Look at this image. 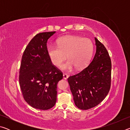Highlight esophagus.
<instances>
[{
	"mask_svg": "<svg viewBox=\"0 0 130 130\" xmlns=\"http://www.w3.org/2000/svg\"><path fill=\"white\" fill-rule=\"evenodd\" d=\"M63 78L65 79V80H67V79L68 78V75L66 73H63Z\"/></svg>",
	"mask_w": 130,
	"mask_h": 130,
	"instance_id": "obj_1",
	"label": "esophagus"
}]
</instances>
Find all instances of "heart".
Here are the masks:
<instances>
[{
	"label": "heart",
	"instance_id": "heart-1",
	"mask_svg": "<svg viewBox=\"0 0 130 130\" xmlns=\"http://www.w3.org/2000/svg\"><path fill=\"white\" fill-rule=\"evenodd\" d=\"M93 52V45L89 39L78 36H65L59 38L57 46L49 45L47 53L50 60L54 65L60 66L67 58V62L61 65V69L70 71L76 68L83 69L88 64Z\"/></svg>",
	"mask_w": 130,
	"mask_h": 130
}]
</instances>
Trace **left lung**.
I'll return each instance as SVG.
<instances>
[{"instance_id":"8db88e82","label":"left lung","mask_w":130,"mask_h":130,"mask_svg":"<svg viewBox=\"0 0 130 130\" xmlns=\"http://www.w3.org/2000/svg\"><path fill=\"white\" fill-rule=\"evenodd\" d=\"M96 53L90 64L80 73L68 78L74 104L87 110L104 99L111 87V61L106 48L94 38Z\"/></svg>"}]
</instances>
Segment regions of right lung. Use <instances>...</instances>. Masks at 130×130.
Masks as SVG:
<instances>
[{
	"label": "right lung",
	"instance_id": "1",
	"mask_svg": "<svg viewBox=\"0 0 130 130\" xmlns=\"http://www.w3.org/2000/svg\"><path fill=\"white\" fill-rule=\"evenodd\" d=\"M56 31L37 34L26 47L19 70V85L24 99L34 108L47 110L57 100V83L62 73L52 64L47 42Z\"/></svg>",
	"mask_w": 130,
	"mask_h": 130
}]
</instances>
